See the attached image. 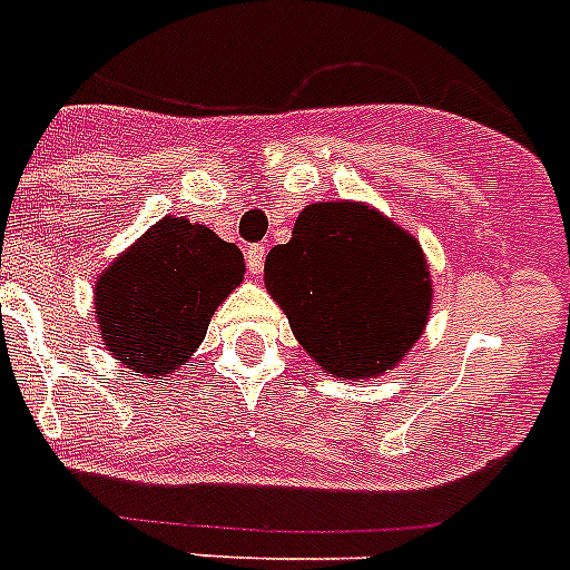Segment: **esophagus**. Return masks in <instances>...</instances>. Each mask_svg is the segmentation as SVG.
Here are the masks:
<instances>
[{"label":"esophagus","mask_w":570,"mask_h":570,"mask_svg":"<svg viewBox=\"0 0 570 570\" xmlns=\"http://www.w3.org/2000/svg\"><path fill=\"white\" fill-rule=\"evenodd\" d=\"M263 261H266V246L255 243V246L246 248V266L248 275H261L263 272Z\"/></svg>","instance_id":"34e87169"}]
</instances>
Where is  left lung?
Here are the masks:
<instances>
[{"label":"left lung","mask_w":570,"mask_h":570,"mask_svg":"<svg viewBox=\"0 0 570 570\" xmlns=\"http://www.w3.org/2000/svg\"><path fill=\"white\" fill-rule=\"evenodd\" d=\"M266 293L324 374L376 380L423 336L432 275L414 234L365 203H313L263 266Z\"/></svg>","instance_id":"left-lung-1"}]
</instances>
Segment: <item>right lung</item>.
<instances>
[{"instance_id": "add662e5", "label": "right lung", "mask_w": 570, "mask_h": 570, "mask_svg": "<svg viewBox=\"0 0 570 570\" xmlns=\"http://www.w3.org/2000/svg\"><path fill=\"white\" fill-rule=\"evenodd\" d=\"M240 248L208 226L161 217L95 281V322L132 376H174L203 344L212 315L243 284Z\"/></svg>"}]
</instances>
